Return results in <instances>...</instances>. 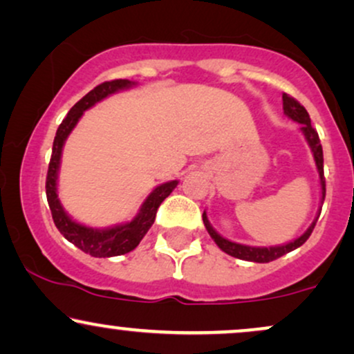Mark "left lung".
I'll list each match as a JSON object with an SVG mask.
<instances>
[{
	"mask_svg": "<svg viewBox=\"0 0 354 354\" xmlns=\"http://www.w3.org/2000/svg\"><path fill=\"white\" fill-rule=\"evenodd\" d=\"M283 100V113L287 115L288 118H292L293 122L300 123V130L301 133L305 135L306 143H308L310 150L313 153V160L315 165H317L318 174H320V185H322V204L325 201V194H326V188H325V176H323V150H322V143L320 138H318L317 130L312 127V120H310V115L306 112L304 105L300 102H297L293 97L283 93L282 95ZM320 216V214H318ZM318 219V218H317ZM317 219L310 224V227L301 234L300 237H297L295 241L288 242V244L283 245H274V247H252V245H244V244H237V242H232L225 237L221 236L212 229V225L209 224V219H207L206 212H203V223L206 225L207 232L209 236L214 239L216 244L219 245L221 250H224L225 254L232 255L236 259H242V261H249V262H259V263H266V262H272L275 259L282 257V255L292 252L295 250L297 247H300L301 244H305L306 239L310 237V234L313 232L315 224H317Z\"/></svg>",
	"mask_w": 354,
	"mask_h": 354,
	"instance_id": "obj_1",
	"label": "left lung"
}]
</instances>
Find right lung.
<instances>
[{
	"instance_id": "1",
	"label": "right lung",
	"mask_w": 354,
	"mask_h": 354,
	"mask_svg": "<svg viewBox=\"0 0 354 354\" xmlns=\"http://www.w3.org/2000/svg\"><path fill=\"white\" fill-rule=\"evenodd\" d=\"M135 82H130L129 79H117L110 80V82H104L97 85L93 91H91L87 95H84L77 104L74 105L64 118L61 125H59L57 131L54 136L53 145V155H50L48 178H46V196H48V203L50 207V214H53L55 227L59 232L66 237L67 241L72 242L85 254H91L92 257H115V255H122L133 250L140 241L143 239L145 234L155 223L156 211H158L160 204L171 194V191L176 188L178 181H168L163 185L156 186L155 189L148 194L145 203L140 207L138 214L135 216L130 223L113 225V227L105 229H93L88 225H84L80 223H75L74 219L64 211L61 201L57 198V174L59 166H61V155L64 143H66L67 136L77 125L85 110H88L97 102L104 100L105 97L112 95V93L129 88Z\"/></svg>"
}]
</instances>
